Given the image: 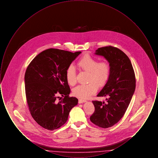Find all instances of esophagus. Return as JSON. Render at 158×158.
Wrapping results in <instances>:
<instances>
[{"mask_svg":"<svg viewBox=\"0 0 158 158\" xmlns=\"http://www.w3.org/2000/svg\"><path fill=\"white\" fill-rule=\"evenodd\" d=\"M86 101L85 99H78V102H79V104H82V103H83V102H85Z\"/></svg>","mask_w":158,"mask_h":158,"instance_id":"1","label":"esophagus"}]
</instances>
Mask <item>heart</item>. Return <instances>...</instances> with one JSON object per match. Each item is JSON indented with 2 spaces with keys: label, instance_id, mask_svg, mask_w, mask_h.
Returning a JSON list of instances; mask_svg holds the SVG:
<instances>
[{
  "label": "heart",
  "instance_id": "heart-1",
  "mask_svg": "<svg viewBox=\"0 0 158 158\" xmlns=\"http://www.w3.org/2000/svg\"><path fill=\"white\" fill-rule=\"evenodd\" d=\"M79 70L88 72V83L77 86L73 89V94L77 98L86 99L94 94L98 88L104 86L110 76V66L106 61L98 62L97 60L89 54H86L77 63ZM68 83L73 86L76 83V72L73 66H69L66 72Z\"/></svg>",
  "mask_w": 158,
  "mask_h": 158
}]
</instances>
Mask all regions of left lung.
<instances>
[{
  "mask_svg": "<svg viewBox=\"0 0 158 158\" xmlns=\"http://www.w3.org/2000/svg\"><path fill=\"white\" fill-rule=\"evenodd\" d=\"M96 55L102 56L110 66V76L97 97H105V102L93 101L95 111L90 120L101 128L110 127L123 117L135 88V74L127 56L119 48L109 45L98 48Z\"/></svg>",
  "mask_w": 158,
  "mask_h": 158,
  "instance_id": "8db88e82",
  "label": "left lung"
}]
</instances>
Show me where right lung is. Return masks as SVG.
<instances>
[{
	"label": "right lung",
	"mask_w": 158,
	"mask_h": 158,
	"mask_svg": "<svg viewBox=\"0 0 158 158\" xmlns=\"http://www.w3.org/2000/svg\"><path fill=\"white\" fill-rule=\"evenodd\" d=\"M81 53L49 48L38 54L27 67L25 74L27 104L32 118L45 129L61 127L72 108L77 104V98L69 96L70 89L66 72ZM59 94L64 98L57 102Z\"/></svg>",
	"instance_id": "1"
}]
</instances>
